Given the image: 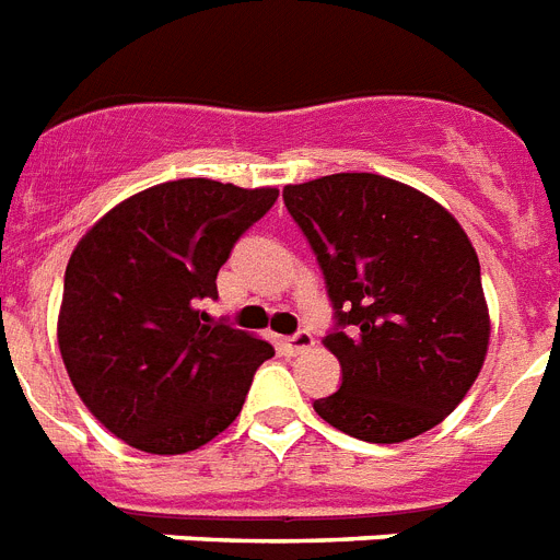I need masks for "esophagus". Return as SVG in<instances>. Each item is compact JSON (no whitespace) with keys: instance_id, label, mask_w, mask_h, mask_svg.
<instances>
[{"instance_id":"esophagus-1","label":"esophagus","mask_w":560,"mask_h":560,"mask_svg":"<svg viewBox=\"0 0 560 560\" xmlns=\"http://www.w3.org/2000/svg\"><path fill=\"white\" fill-rule=\"evenodd\" d=\"M280 343H283V352L285 354H300V352H306L308 346L314 343V337H312V331L300 329V331H294V335L283 337Z\"/></svg>"}]
</instances>
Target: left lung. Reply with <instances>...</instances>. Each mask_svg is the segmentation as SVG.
I'll list each match as a JSON object with an SVG mask.
<instances>
[{"label": "left lung", "mask_w": 560, "mask_h": 560, "mask_svg": "<svg viewBox=\"0 0 560 560\" xmlns=\"http://www.w3.org/2000/svg\"><path fill=\"white\" fill-rule=\"evenodd\" d=\"M326 280V349L343 383L314 400L326 423L369 443L438 427L478 377L489 346L480 262L455 217L381 174L283 188Z\"/></svg>", "instance_id": "1"}]
</instances>
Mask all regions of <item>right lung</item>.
<instances>
[{"instance_id":"obj_1","label":"right lung","mask_w":560,"mask_h":560,"mask_svg":"<svg viewBox=\"0 0 560 560\" xmlns=\"http://www.w3.org/2000/svg\"><path fill=\"white\" fill-rule=\"evenodd\" d=\"M277 188L174 179L88 231L65 269L59 352L82 404L151 455L200 450L234 423L266 340L211 320L217 271Z\"/></svg>"}]
</instances>
